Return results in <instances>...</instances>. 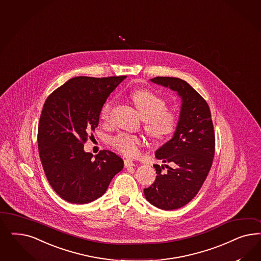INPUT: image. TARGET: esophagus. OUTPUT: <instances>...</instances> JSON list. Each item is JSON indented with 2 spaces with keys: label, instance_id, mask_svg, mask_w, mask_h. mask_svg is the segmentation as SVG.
<instances>
[{
  "label": "esophagus",
  "instance_id": "34e87169",
  "mask_svg": "<svg viewBox=\"0 0 261 261\" xmlns=\"http://www.w3.org/2000/svg\"><path fill=\"white\" fill-rule=\"evenodd\" d=\"M124 164L125 167H130V166H135V162L132 160H124Z\"/></svg>",
  "mask_w": 261,
  "mask_h": 261
}]
</instances>
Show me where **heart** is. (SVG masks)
Here are the masks:
<instances>
[{
    "label": "heart",
    "instance_id": "b5f03b06",
    "mask_svg": "<svg viewBox=\"0 0 261 261\" xmlns=\"http://www.w3.org/2000/svg\"><path fill=\"white\" fill-rule=\"evenodd\" d=\"M130 98L145 119V128L151 137L162 139L175 132L177 124V114L166 108V101L163 98L148 89L135 90L130 94ZM114 105L115 99H110L102 105L100 111L102 121H110ZM110 142L115 150L125 156L135 158L139 154L144 140L137 135L120 133L111 137Z\"/></svg>",
    "mask_w": 261,
    "mask_h": 261
}]
</instances>
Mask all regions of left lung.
Instances as JSON below:
<instances>
[{"label":"left lung","instance_id":"1","mask_svg":"<svg viewBox=\"0 0 261 261\" xmlns=\"http://www.w3.org/2000/svg\"><path fill=\"white\" fill-rule=\"evenodd\" d=\"M151 81L177 91L182 100L173 138L155 152V158L165 165H153L158 176L151 186L144 189L147 201L152 205L172 211L190 202L207 177L215 153L214 127L207 102L190 84L170 76H156ZM164 167L168 168L165 172Z\"/></svg>","mask_w":261,"mask_h":261}]
</instances>
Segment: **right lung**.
<instances>
[{
	"instance_id": "right-lung-1",
	"label": "right lung",
	"mask_w": 261,
	"mask_h": 261,
	"mask_svg": "<svg viewBox=\"0 0 261 261\" xmlns=\"http://www.w3.org/2000/svg\"><path fill=\"white\" fill-rule=\"evenodd\" d=\"M124 79L76 76L44 103L37 134L39 156L49 184L66 202L82 204L100 198L124 167L112 151L102 150L92 159L84 151L98 126L102 105Z\"/></svg>"
}]
</instances>
